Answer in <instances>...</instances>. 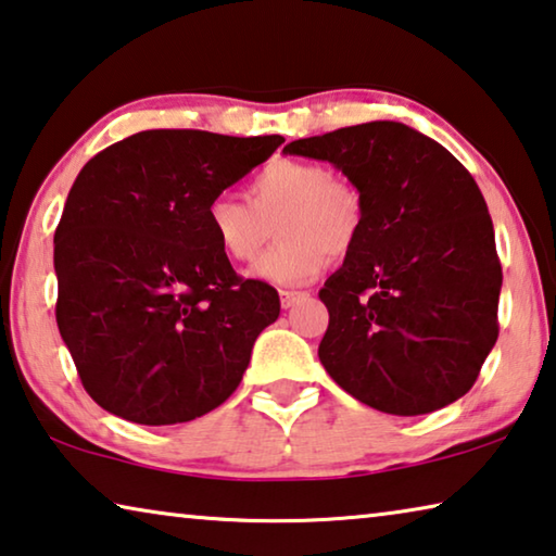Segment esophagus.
<instances>
[{"mask_svg": "<svg viewBox=\"0 0 556 556\" xmlns=\"http://www.w3.org/2000/svg\"><path fill=\"white\" fill-rule=\"evenodd\" d=\"M279 299H281V309H292L296 302L306 299V294L304 292H279Z\"/></svg>", "mask_w": 556, "mask_h": 556, "instance_id": "obj_1", "label": "esophagus"}]
</instances>
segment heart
<instances>
[{
    "instance_id": "b5f03b06",
    "label": "heart",
    "mask_w": 556,
    "mask_h": 556,
    "mask_svg": "<svg viewBox=\"0 0 556 556\" xmlns=\"http://www.w3.org/2000/svg\"><path fill=\"white\" fill-rule=\"evenodd\" d=\"M215 242L235 262H252L277 230V244L250 277L277 287L316 279L329 252L354 250L364 230V198L349 180L314 161H275L247 185V202L215 195L205 210Z\"/></svg>"
}]
</instances>
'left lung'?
<instances>
[{
	"label": "left lung",
	"mask_w": 556,
	"mask_h": 556,
	"mask_svg": "<svg viewBox=\"0 0 556 556\" xmlns=\"http://www.w3.org/2000/svg\"><path fill=\"white\" fill-rule=\"evenodd\" d=\"M364 198V230L319 299V361L356 401L391 416L445 408L497 341L502 267L484 198L457 157L395 121L292 140Z\"/></svg>",
	"instance_id": "8db88e82"
}]
</instances>
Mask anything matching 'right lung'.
Returning <instances> with one entry per match:
<instances>
[{
	"label": "right lung",
	"mask_w": 556,
	"mask_h": 556,
	"mask_svg": "<svg viewBox=\"0 0 556 556\" xmlns=\"http://www.w3.org/2000/svg\"><path fill=\"white\" fill-rule=\"evenodd\" d=\"M281 143L140 130L81 167L54 235L56 324L103 410L173 426L240 386L279 294L235 275L205 210Z\"/></svg>",
	"instance_id": "obj_1"
}]
</instances>
